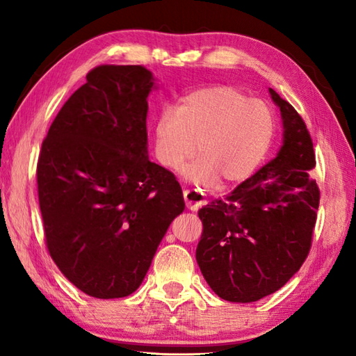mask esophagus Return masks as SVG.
<instances>
[{
  "mask_svg": "<svg viewBox=\"0 0 356 356\" xmlns=\"http://www.w3.org/2000/svg\"><path fill=\"white\" fill-rule=\"evenodd\" d=\"M184 200H185L186 207H188L190 210H200L204 204H206V200H204L202 193L196 191V190H185Z\"/></svg>",
  "mask_w": 356,
  "mask_h": 356,
  "instance_id": "1",
  "label": "esophagus"
}]
</instances>
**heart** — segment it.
Masks as SVG:
<instances>
[{"label":"heart","mask_w":356,"mask_h":356,"mask_svg":"<svg viewBox=\"0 0 356 356\" xmlns=\"http://www.w3.org/2000/svg\"><path fill=\"white\" fill-rule=\"evenodd\" d=\"M276 130L275 114L265 102L250 99L232 86L193 91L176 108L161 113L154 127L159 163L177 171L195 155L185 179L200 186L238 184L267 156Z\"/></svg>","instance_id":"1"}]
</instances>
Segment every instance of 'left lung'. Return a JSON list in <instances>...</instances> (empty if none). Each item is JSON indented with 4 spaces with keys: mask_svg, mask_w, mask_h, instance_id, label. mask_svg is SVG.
Returning a JSON list of instances; mask_svg holds the SVG:
<instances>
[{
    "mask_svg": "<svg viewBox=\"0 0 356 356\" xmlns=\"http://www.w3.org/2000/svg\"><path fill=\"white\" fill-rule=\"evenodd\" d=\"M280 108L282 146L222 200L202 207L196 261L210 289L232 303L273 293L298 272L308 256L321 191L312 170L309 131L295 108L272 88Z\"/></svg>",
    "mask_w": 356,
    "mask_h": 356,
    "instance_id": "1",
    "label": "left lung"
}]
</instances>
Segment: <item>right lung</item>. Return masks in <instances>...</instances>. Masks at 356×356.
Returning <instances> with one entry per match:
<instances>
[{
	"label": "right lung",
	"instance_id": "1",
	"mask_svg": "<svg viewBox=\"0 0 356 356\" xmlns=\"http://www.w3.org/2000/svg\"><path fill=\"white\" fill-rule=\"evenodd\" d=\"M155 88L143 65H99L42 143L47 248L65 278L95 298L134 293L185 209L174 174L149 160L147 97Z\"/></svg>",
	"mask_w": 356,
	"mask_h": 356
}]
</instances>
